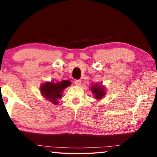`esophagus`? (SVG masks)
I'll return each mask as SVG.
<instances>
[{
  "instance_id": "34e87169",
  "label": "esophagus",
  "mask_w": 157,
  "mask_h": 157,
  "mask_svg": "<svg viewBox=\"0 0 157 157\" xmlns=\"http://www.w3.org/2000/svg\"><path fill=\"white\" fill-rule=\"evenodd\" d=\"M75 85H77V86H80V85L81 84V81L80 80H75Z\"/></svg>"
}]
</instances>
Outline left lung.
<instances>
[{
	"mask_svg": "<svg viewBox=\"0 0 157 157\" xmlns=\"http://www.w3.org/2000/svg\"><path fill=\"white\" fill-rule=\"evenodd\" d=\"M91 91L94 93V94L95 95V97L99 100V99H101L102 97H104V95L105 94V89L104 87L102 86H99V85H94L91 87Z\"/></svg>",
	"mask_w": 157,
	"mask_h": 157,
	"instance_id": "obj_1",
	"label": "left lung"
}]
</instances>
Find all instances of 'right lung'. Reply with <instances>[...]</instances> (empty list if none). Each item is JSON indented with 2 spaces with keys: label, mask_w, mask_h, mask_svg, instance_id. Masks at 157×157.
<instances>
[{
  "label": "right lung",
  "mask_w": 157,
  "mask_h": 157,
  "mask_svg": "<svg viewBox=\"0 0 157 157\" xmlns=\"http://www.w3.org/2000/svg\"><path fill=\"white\" fill-rule=\"evenodd\" d=\"M70 85V81L63 80L61 82H46L43 84L40 87V91L42 94L49 100L52 103L57 105V100L60 98L61 94L66 87Z\"/></svg>",
  "instance_id": "1"
}]
</instances>
